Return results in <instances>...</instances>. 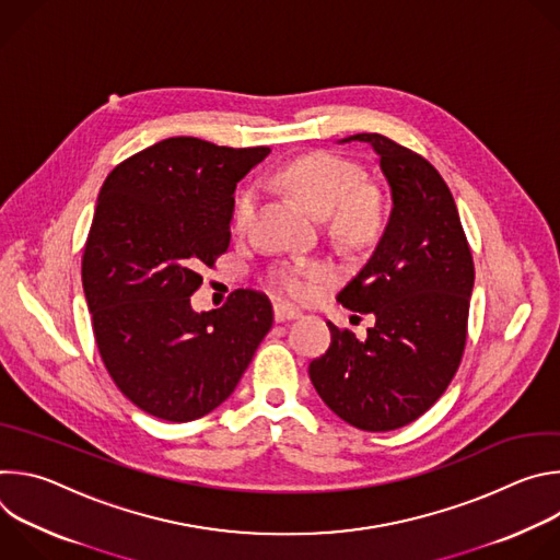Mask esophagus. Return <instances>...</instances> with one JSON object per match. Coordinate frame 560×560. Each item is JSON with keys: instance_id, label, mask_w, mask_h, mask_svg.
<instances>
[{"instance_id": "esophagus-1", "label": "esophagus", "mask_w": 560, "mask_h": 560, "mask_svg": "<svg viewBox=\"0 0 560 560\" xmlns=\"http://www.w3.org/2000/svg\"><path fill=\"white\" fill-rule=\"evenodd\" d=\"M299 316H301L299 310H292V307L285 305V303H275V322H277V324L292 322V318H299Z\"/></svg>"}]
</instances>
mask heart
<instances>
[{"mask_svg":"<svg viewBox=\"0 0 560 560\" xmlns=\"http://www.w3.org/2000/svg\"><path fill=\"white\" fill-rule=\"evenodd\" d=\"M281 184L292 190L312 212L330 214L335 230L352 244H363L381 225L383 206L374 188L365 184L363 171L350 159L316 150L292 159L279 173ZM257 195L244 188L232 206V225L244 230L255 214ZM335 277L328 264L283 268L275 283L292 301H310L318 288Z\"/></svg>","mask_w":560,"mask_h":560,"instance_id":"1","label":"heart"}]
</instances>
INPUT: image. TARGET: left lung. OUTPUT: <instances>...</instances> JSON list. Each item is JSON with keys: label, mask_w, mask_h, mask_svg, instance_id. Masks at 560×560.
<instances>
[{"label": "left lung", "mask_w": 560, "mask_h": 560, "mask_svg": "<svg viewBox=\"0 0 560 560\" xmlns=\"http://www.w3.org/2000/svg\"><path fill=\"white\" fill-rule=\"evenodd\" d=\"M343 141H368L392 188L372 257L337 296L376 324L365 341L328 324L332 343L310 363V381L346 423L389 432L425 415L460 365L474 261L454 197L425 156L378 132Z\"/></svg>", "instance_id": "8db88e82"}]
</instances>
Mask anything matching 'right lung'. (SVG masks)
<instances>
[{
  "label": "right lung",
  "instance_id": "obj_1",
  "mask_svg": "<svg viewBox=\"0 0 560 560\" xmlns=\"http://www.w3.org/2000/svg\"><path fill=\"white\" fill-rule=\"evenodd\" d=\"M268 152L171 137L124 159L102 186L84 294L110 378L150 417L212 412L272 328L270 299L250 288L210 312L190 307L199 270L228 253L234 188Z\"/></svg>",
  "mask_w": 560,
  "mask_h": 560
}]
</instances>
